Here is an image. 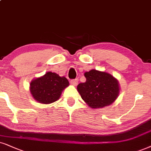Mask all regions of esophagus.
I'll return each instance as SVG.
<instances>
[{"instance_id": "obj_1", "label": "esophagus", "mask_w": 151, "mask_h": 151, "mask_svg": "<svg viewBox=\"0 0 151 151\" xmlns=\"http://www.w3.org/2000/svg\"><path fill=\"white\" fill-rule=\"evenodd\" d=\"M70 83H71L72 86H76L78 84V79H76L71 80V81H70Z\"/></svg>"}]
</instances>
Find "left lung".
I'll list each match as a JSON object with an SVG mask.
<instances>
[{"label": "left lung", "mask_w": 151, "mask_h": 151, "mask_svg": "<svg viewBox=\"0 0 151 151\" xmlns=\"http://www.w3.org/2000/svg\"><path fill=\"white\" fill-rule=\"evenodd\" d=\"M86 81L77 86V91L87 105L92 109L107 106L119 95L118 81L106 72L91 70L84 73Z\"/></svg>", "instance_id": "8db88e82"}]
</instances>
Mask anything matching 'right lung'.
Wrapping results in <instances>:
<instances>
[{"instance_id":"add662e5","label":"right lung","mask_w":151,"mask_h":151,"mask_svg":"<svg viewBox=\"0 0 151 151\" xmlns=\"http://www.w3.org/2000/svg\"><path fill=\"white\" fill-rule=\"evenodd\" d=\"M69 81L65 77L47 72L42 77L32 80L30 83V92L37 102L51 104L60 98L63 91L69 86Z\"/></svg>"}]
</instances>
